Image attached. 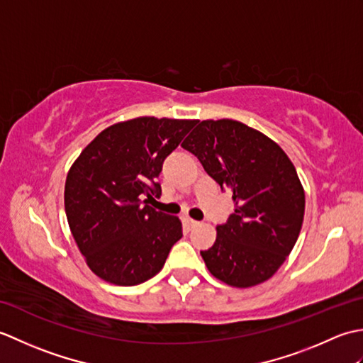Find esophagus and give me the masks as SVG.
I'll return each mask as SVG.
<instances>
[{"label": "esophagus", "instance_id": "obj_1", "mask_svg": "<svg viewBox=\"0 0 363 363\" xmlns=\"http://www.w3.org/2000/svg\"><path fill=\"white\" fill-rule=\"evenodd\" d=\"M186 223H187L189 229H194V228H196V226L199 225V221H196V220H191V218H186Z\"/></svg>", "mask_w": 363, "mask_h": 363}]
</instances>
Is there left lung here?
<instances>
[{
    "label": "left lung",
    "mask_w": 363,
    "mask_h": 363,
    "mask_svg": "<svg viewBox=\"0 0 363 363\" xmlns=\"http://www.w3.org/2000/svg\"><path fill=\"white\" fill-rule=\"evenodd\" d=\"M181 146L234 199V213L201 251L207 269L238 289L268 281L303 226L306 196L295 165L272 138L229 118L198 121Z\"/></svg>",
    "instance_id": "obj_1"
}]
</instances>
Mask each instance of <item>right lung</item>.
Masks as SVG:
<instances>
[{"instance_id":"1","label":"right lung","mask_w":363,"mask_h":363,"mask_svg":"<svg viewBox=\"0 0 363 363\" xmlns=\"http://www.w3.org/2000/svg\"><path fill=\"white\" fill-rule=\"evenodd\" d=\"M198 120L138 117L101 130L73 162L65 213L74 242L98 277L137 285L156 276L182 237L174 215L143 196L160 195L162 164Z\"/></svg>"}]
</instances>
